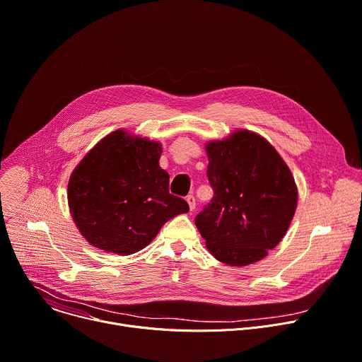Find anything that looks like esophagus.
Here are the masks:
<instances>
[{
    "mask_svg": "<svg viewBox=\"0 0 362 362\" xmlns=\"http://www.w3.org/2000/svg\"><path fill=\"white\" fill-rule=\"evenodd\" d=\"M186 201H187L189 209H190V211H193V209H194V206H196V199H194V196H193V194H189L187 198H186Z\"/></svg>",
    "mask_w": 362,
    "mask_h": 362,
    "instance_id": "esophagus-1",
    "label": "esophagus"
}]
</instances>
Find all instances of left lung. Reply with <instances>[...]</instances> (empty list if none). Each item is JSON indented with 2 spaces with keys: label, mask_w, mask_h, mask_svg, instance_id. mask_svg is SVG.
Wrapping results in <instances>:
<instances>
[{
  "label": "left lung",
  "mask_w": 362,
  "mask_h": 362,
  "mask_svg": "<svg viewBox=\"0 0 362 362\" xmlns=\"http://www.w3.org/2000/svg\"><path fill=\"white\" fill-rule=\"evenodd\" d=\"M214 198L194 218L209 252L244 267L286 235L298 206V186L277 150L257 133L237 129L205 146Z\"/></svg>",
  "instance_id": "left-lung-1"
}]
</instances>
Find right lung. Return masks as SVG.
<instances>
[{"instance_id":"right-lung-1","label":"right lung","mask_w":362,"mask_h":362,"mask_svg":"<svg viewBox=\"0 0 362 362\" xmlns=\"http://www.w3.org/2000/svg\"><path fill=\"white\" fill-rule=\"evenodd\" d=\"M160 154L158 141L117 129L79 161L69 179L68 204L90 245L118 255L134 254L169 219L189 211L185 199L169 193Z\"/></svg>"}]
</instances>
